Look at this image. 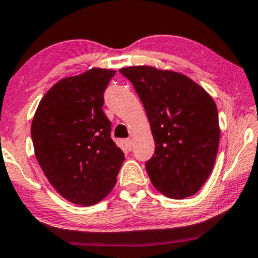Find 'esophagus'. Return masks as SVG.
Masks as SVG:
<instances>
[{"label":"esophagus","mask_w":258,"mask_h":258,"mask_svg":"<svg viewBox=\"0 0 258 258\" xmlns=\"http://www.w3.org/2000/svg\"><path fill=\"white\" fill-rule=\"evenodd\" d=\"M125 147L128 149V151H132V149H133V140H132V139H126V140H125Z\"/></svg>","instance_id":"34e87169"}]
</instances>
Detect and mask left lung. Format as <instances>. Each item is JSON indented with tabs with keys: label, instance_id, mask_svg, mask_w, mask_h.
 Here are the masks:
<instances>
[{
	"label": "left lung",
	"instance_id": "left-lung-1",
	"mask_svg": "<svg viewBox=\"0 0 258 258\" xmlns=\"http://www.w3.org/2000/svg\"><path fill=\"white\" fill-rule=\"evenodd\" d=\"M143 102L155 155L146 162L151 183L167 198L195 195L215 166L218 111L211 95L186 75L150 66L119 69Z\"/></svg>",
	"mask_w": 258,
	"mask_h": 258
}]
</instances>
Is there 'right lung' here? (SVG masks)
Listing matches in <instances>:
<instances>
[{
    "label": "right lung",
    "instance_id": "obj_1",
    "mask_svg": "<svg viewBox=\"0 0 258 258\" xmlns=\"http://www.w3.org/2000/svg\"><path fill=\"white\" fill-rule=\"evenodd\" d=\"M113 69L91 68L59 80L45 94L31 123L35 157L62 198L91 206L117 181L124 153L111 139L102 111Z\"/></svg>",
    "mask_w": 258,
    "mask_h": 258
}]
</instances>
